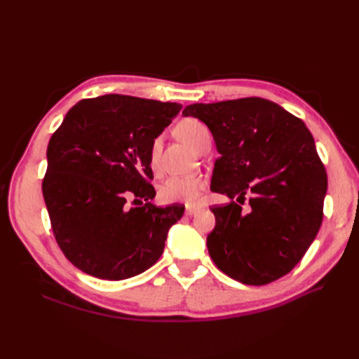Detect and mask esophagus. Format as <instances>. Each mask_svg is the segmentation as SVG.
Here are the masks:
<instances>
[{
  "instance_id": "esophagus-1",
  "label": "esophagus",
  "mask_w": 359,
  "mask_h": 359,
  "mask_svg": "<svg viewBox=\"0 0 359 359\" xmlns=\"http://www.w3.org/2000/svg\"><path fill=\"white\" fill-rule=\"evenodd\" d=\"M199 211H201L199 206H187V208H186V214L187 215H194V214L199 212Z\"/></svg>"
}]
</instances>
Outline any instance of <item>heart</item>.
Instances as JSON below:
<instances>
[{"label": "heart", "mask_w": 359, "mask_h": 359, "mask_svg": "<svg viewBox=\"0 0 359 359\" xmlns=\"http://www.w3.org/2000/svg\"><path fill=\"white\" fill-rule=\"evenodd\" d=\"M177 135L189 147L196 149L203 140L210 139V130L199 119L187 118L177 127ZM151 166L156 170L158 168L157 142L151 148ZM206 187V180L202 175H184L170 177L160 186L158 196L166 203H187L193 205L199 201L201 193Z\"/></svg>", "instance_id": "heart-1"}]
</instances>
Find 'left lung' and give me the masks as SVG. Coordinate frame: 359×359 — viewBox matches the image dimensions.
<instances>
[{
	"label": "left lung",
	"instance_id": "8db88e82",
	"mask_svg": "<svg viewBox=\"0 0 359 359\" xmlns=\"http://www.w3.org/2000/svg\"><path fill=\"white\" fill-rule=\"evenodd\" d=\"M211 130L220 157L211 190L236 198L214 206L206 236L214 264L244 285L262 286L293 269L316 238L328 178L299 118L260 97L194 103L182 111Z\"/></svg>",
	"mask_w": 359,
	"mask_h": 359
}]
</instances>
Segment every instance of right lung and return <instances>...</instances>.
Instances as JSON below:
<instances>
[{
	"label": "right lung",
	"instance_id": "1",
	"mask_svg": "<svg viewBox=\"0 0 359 359\" xmlns=\"http://www.w3.org/2000/svg\"><path fill=\"white\" fill-rule=\"evenodd\" d=\"M181 107L106 94L76 103L52 135L43 198L60 248L83 273L124 280L161 256L184 206L149 202L156 196L149 154Z\"/></svg>",
	"mask_w": 359,
	"mask_h": 359
}]
</instances>
